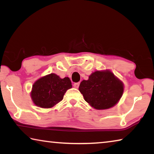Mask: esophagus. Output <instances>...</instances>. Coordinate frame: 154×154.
Listing matches in <instances>:
<instances>
[{
  "instance_id": "esophagus-1",
  "label": "esophagus",
  "mask_w": 154,
  "mask_h": 154,
  "mask_svg": "<svg viewBox=\"0 0 154 154\" xmlns=\"http://www.w3.org/2000/svg\"><path fill=\"white\" fill-rule=\"evenodd\" d=\"M79 84H80L79 82L75 83L74 84H73V86H74L75 88H79Z\"/></svg>"
}]
</instances>
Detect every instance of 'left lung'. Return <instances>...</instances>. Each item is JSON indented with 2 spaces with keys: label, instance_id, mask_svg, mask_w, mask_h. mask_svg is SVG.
Masks as SVG:
<instances>
[{
  "label": "left lung",
  "instance_id": "1",
  "mask_svg": "<svg viewBox=\"0 0 154 154\" xmlns=\"http://www.w3.org/2000/svg\"><path fill=\"white\" fill-rule=\"evenodd\" d=\"M79 90L85 100L96 109L113 106L121 98L124 85L109 71H96L81 82Z\"/></svg>",
  "mask_w": 154,
  "mask_h": 154
}]
</instances>
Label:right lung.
I'll list each match as a JSON object with an SVG mask.
<instances>
[{
  "mask_svg": "<svg viewBox=\"0 0 154 154\" xmlns=\"http://www.w3.org/2000/svg\"><path fill=\"white\" fill-rule=\"evenodd\" d=\"M72 88L69 77L64 79L51 73L38 79L32 85L31 98L36 106L50 108L63 99L67 90Z\"/></svg>",
  "mask_w": 154,
  "mask_h": 154,
  "instance_id": "1",
  "label": "right lung"
}]
</instances>
